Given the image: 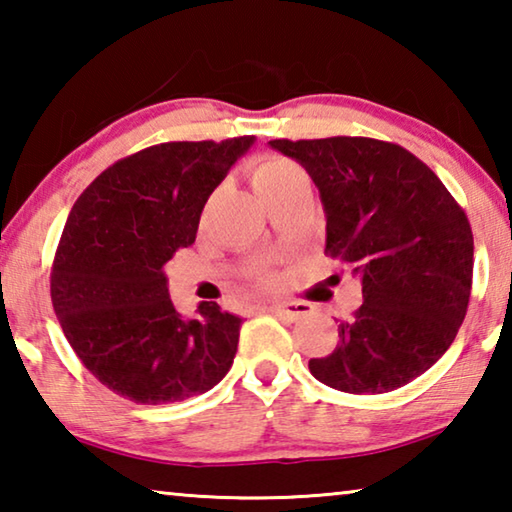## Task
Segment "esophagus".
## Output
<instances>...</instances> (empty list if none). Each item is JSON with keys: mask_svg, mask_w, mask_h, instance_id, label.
Returning <instances> with one entry per match:
<instances>
[{"mask_svg": "<svg viewBox=\"0 0 512 512\" xmlns=\"http://www.w3.org/2000/svg\"><path fill=\"white\" fill-rule=\"evenodd\" d=\"M266 309L289 320H300L309 314V307L302 305V302H273V305H268Z\"/></svg>", "mask_w": 512, "mask_h": 512, "instance_id": "obj_1", "label": "esophagus"}]
</instances>
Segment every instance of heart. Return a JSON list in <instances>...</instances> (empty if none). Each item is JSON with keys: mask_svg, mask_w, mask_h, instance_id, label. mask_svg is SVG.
Segmentation results:
<instances>
[{"mask_svg": "<svg viewBox=\"0 0 512 512\" xmlns=\"http://www.w3.org/2000/svg\"><path fill=\"white\" fill-rule=\"evenodd\" d=\"M250 183H253L255 192L264 201H268V198L289 192L293 187L307 185V176L300 169V164L289 158H282V155H262L250 167ZM259 280L268 282V277L259 275Z\"/></svg>", "mask_w": 512, "mask_h": 512, "instance_id": "obj_1", "label": "heart"}]
</instances>
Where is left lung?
Masks as SVG:
<instances>
[{"label":"left lung","mask_w":512,"mask_h":512,"mask_svg":"<svg viewBox=\"0 0 512 512\" xmlns=\"http://www.w3.org/2000/svg\"><path fill=\"white\" fill-rule=\"evenodd\" d=\"M314 180L325 255L352 268L363 305L341 320L332 354L309 361L343 393L395 391L454 343L472 291L474 237L463 207L427 164L372 137L271 140Z\"/></svg>","instance_id":"obj_1"}]
</instances>
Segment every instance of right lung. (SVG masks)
<instances>
[{
  "label": "right lung",
  "instance_id": "obj_1",
  "mask_svg": "<svg viewBox=\"0 0 512 512\" xmlns=\"http://www.w3.org/2000/svg\"><path fill=\"white\" fill-rule=\"evenodd\" d=\"M255 142H164L117 160L67 216L51 266L65 339L103 386L135 404L207 393L235 361L241 318L173 307L164 264L194 244L207 198Z\"/></svg>",
  "mask_w": 512,
  "mask_h": 512
}]
</instances>
